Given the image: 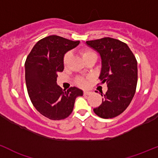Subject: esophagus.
Returning <instances> with one entry per match:
<instances>
[{"mask_svg": "<svg viewBox=\"0 0 158 158\" xmlns=\"http://www.w3.org/2000/svg\"><path fill=\"white\" fill-rule=\"evenodd\" d=\"M83 94L85 95H90L91 94H92V92H90V91H84Z\"/></svg>", "mask_w": 158, "mask_h": 158, "instance_id": "1", "label": "esophagus"}]
</instances>
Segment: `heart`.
Instances as JSON below:
<instances>
[{
    "mask_svg": "<svg viewBox=\"0 0 158 158\" xmlns=\"http://www.w3.org/2000/svg\"><path fill=\"white\" fill-rule=\"evenodd\" d=\"M81 54H82V58H83L84 61L90 57H98L97 54H96L94 51H92V49L89 48L82 49V51H81ZM69 57H70V53H66L65 55H64L63 62H64V64L65 66L67 64ZM76 83L79 85V86H81V87H85V86L87 85V82H86V79H85V78L79 77L76 79Z\"/></svg>",
    "mask_w": 158,
    "mask_h": 158,
    "instance_id": "b5f03b06",
    "label": "heart"
}]
</instances>
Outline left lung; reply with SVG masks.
<instances>
[{
  "mask_svg": "<svg viewBox=\"0 0 158 158\" xmlns=\"http://www.w3.org/2000/svg\"><path fill=\"white\" fill-rule=\"evenodd\" d=\"M86 44L100 54L99 79L107 85L102 103L94 112L101 118H114L122 114L133 98L138 81L137 60L127 44L119 40L106 37Z\"/></svg>",
  "mask_w": 158,
  "mask_h": 158,
  "instance_id": "left-lung-1",
  "label": "left lung"
}]
</instances>
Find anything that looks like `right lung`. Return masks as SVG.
Returning <instances> with one entry per match:
<instances>
[{
    "label": "right lung",
    "instance_id": "obj_1",
    "mask_svg": "<svg viewBox=\"0 0 158 158\" xmlns=\"http://www.w3.org/2000/svg\"><path fill=\"white\" fill-rule=\"evenodd\" d=\"M79 44V41L50 35L39 40L26 58L25 78L28 94L35 109L50 119L69 117L76 98L83 94L76 87L65 91L57 84V74L64 69V54Z\"/></svg>",
    "mask_w": 158,
    "mask_h": 158
}]
</instances>
